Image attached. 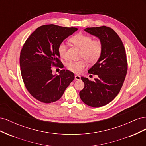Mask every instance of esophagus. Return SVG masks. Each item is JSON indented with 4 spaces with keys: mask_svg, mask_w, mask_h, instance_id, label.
<instances>
[{
    "mask_svg": "<svg viewBox=\"0 0 146 146\" xmlns=\"http://www.w3.org/2000/svg\"><path fill=\"white\" fill-rule=\"evenodd\" d=\"M75 80H80V76H78V75H76V76H75Z\"/></svg>",
    "mask_w": 146,
    "mask_h": 146,
    "instance_id": "esophagus-1",
    "label": "esophagus"
}]
</instances>
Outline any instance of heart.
<instances>
[{
  "mask_svg": "<svg viewBox=\"0 0 146 146\" xmlns=\"http://www.w3.org/2000/svg\"><path fill=\"white\" fill-rule=\"evenodd\" d=\"M70 42L82 50L80 58L85 59L88 63H94L98 61L102 52V44L99 40H93L89 35L78 33L70 38ZM58 52L61 58H65L66 46L64 42L58 45ZM66 68L74 73H79L86 66V61L82 60L70 61L66 64Z\"/></svg>",
  "mask_w": 146,
  "mask_h": 146,
  "instance_id": "obj_1",
  "label": "heart"
}]
</instances>
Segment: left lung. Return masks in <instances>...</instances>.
<instances>
[{
	"mask_svg": "<svg viewBox=\"0 0 146 146\" xmlns=\"http://www.w3.org/2000/svg\"><path fill=\"white\" fill-rule=\"evenodd\" d=\"M85 31L99 39L102 52L88 72L98 75L94 81L81 77L85 84L80 97L85 104L100 107L111 102L120 91L127 72L124 46L118 35L110 27H88Z\"/></svg>",
	"mask_w": 146,
	"mask_h": 146,
	"instance_id": "left-lung-1",
	"label": "left lung"
}]
</instances>
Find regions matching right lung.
Returning <instances> with one entry per match:
<instances>
[{
    "mask_svg": "<svg viewBox=\"0 0 146 146\" xmlns=\"http://www.w3.org/2000/svg\"><path fill=\"white\" fill-rule=\"evenodd\" d=\"M78 30L54 24L37 28L26 40L20 55L21 76L25 86L33 98L44 103L59 100L74 79L68 70L53 75L52 66L62 67L58 47Z\"/></svg>",
    "mask_w": 146,
    "mask_h": 146,
    "instance_id": "1",
    "label": "right lung"
}]
</instances>
